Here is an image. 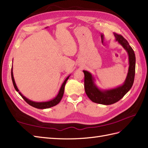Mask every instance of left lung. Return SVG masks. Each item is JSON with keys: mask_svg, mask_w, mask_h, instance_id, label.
<instances>
[{"mask_svg": "<svg viewBox=\"0 0 148 148\" xmlns=\"http://www.w3.org/2000/svg\"><path fill=\"white\" fill-rule=\"evenodd\" d=\"M116 40L119 42L125 49L129 57V69L125 82L122 85L115 88L101 90L95 84V79L91 74L86 70H83L85 75L84 87L86 95L94 103L109 105L118 101L125 96L132 87L135 75L136 57L134 50L129 43L121 35L114 33Z\"/></svg>", "mask_w": 148, "mask_h": 148, "instance_id": "obj_1", "label": "left lung"}]
</instances>
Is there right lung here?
<instances>
[{"label": "right lung", "mask_w": 148, "mask_h": 148, "mask_svg": "<svg viewBox=\"0 0 148 148\" xmlns=\"http://www.w3.org/2000/svg\"><path fill=\"white\" fill-rule=\"evenodd\" d=\"M69 75V77H68L65 79L64 82L63 83L62 85L60 88V89L59 92L57 95V97H56L55 98H53V99H51L50 101H45V102H35V101H31L30 99H27L26 97H25L24 96H23L21 92H20L18 89L17 88V86L16 85L15 80H14V75H13V71H12V70H11V77H12V82H13V85L14 86L15 88V90L17 91L18 93V94L21 96L22 97V98L24 99V100L30 105V106H33L34 108H38V109H46V108H51L52 106H54L55 105H57V104L59 103V102L61 101V99L63 97V93H64V90H65V84L66 83V81L68 80V79L70 77Z\"/></svg>", "instance_id": "add662e5"}]
</instances>
